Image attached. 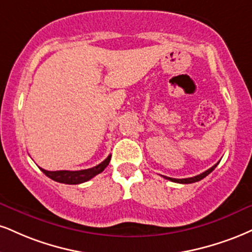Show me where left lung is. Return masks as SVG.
I'll list each match as a JSON object with an SVG mask.
<instances>
[{
    "label": "left lung",
    "mask_w": 252,
    "mask_h": 252,
    "mask_svg": "<svg viewBox=\"0 0 252 252\" xmlns=\"http://www.w3.org/2000/svg\"><path fill=\"white\" fill-rule=\"evenodd\" d=\"M218 163H220V162H217L216 164H215L214 166H211L210 169H208L207 171L202 172V174H199V175H197V176H193V177H189V178H182V180H178V178H171V177H166V176H163V177H164L165 180H169V181H171V182H176V183H182V184L195 183V182H198V181L203 180V178H204V177H207V176H208L209 174H210V172H213V171L215 170V168H216V166L218 165Z\"/></svg>",
    "instance_id": "8db88e82"
}]
</instances>
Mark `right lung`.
<instances>
[{
    "mask_svg": "<svg viewBox=\"0 0 252 252\" xmlns=\"http://www.w3.org/2000/svg\"><path fill=\"white\" fill-rule=\"evenodd\" d=\"M111 155H109L107 158L103 160L102 163H99L98 165L94 166V168L86 169V170H77V171H69V170H57V171H48L44 169L39 168L45 176L51 178L53 181L59 182V183H64V184H80L83 182H87L92 180L93 177H95L96 175L101 174V172L107 168L109 162H110Z\"/></svg>",
    "mask_w": 252,
    "mask_h": 252,
    "instance_id": "add662e5",
    "label": "right lung"
}]
</instances>
